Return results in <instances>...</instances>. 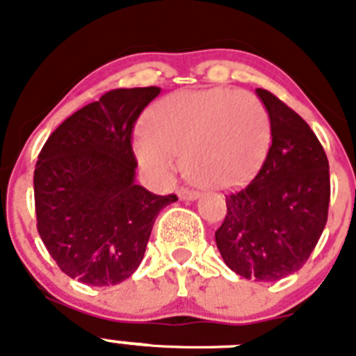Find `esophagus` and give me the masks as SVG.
<instances>
[{
  "label": "esophagus",
  "mask_w": 356,
  "mask_h": 356,
  "mask_svg": "<svg viewBox=\"0 0 356 356\" xmlns=\"http://www.w3.org/2000/svg\"><path fill=\"white\" fill-rule=\"evenodd\" d=\"M178 196H180L181 200H196V197L200 196V193H197V191H193V188L181 187L180 191H178Z\"/></svg>",
  "instance_id": "esophagus-1"
}]
</instances>
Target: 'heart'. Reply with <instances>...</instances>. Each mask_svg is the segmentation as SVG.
Instances as JSON below:
<instances>
[{"label": "heart", "instance_id": "b5f03b06", "mask_svg": "<svg viewBox=\"0 0 356 356\" xmlns=\"http://www.w3.org/2000/svg\"><path fill=\"white\" fill-rule=\"evenodd\" d=\"M137 159L159 178H169L184 156L197 184L228 188L259 171L271 144V115L248 90L212 87L169 94L143 119Z\"/></svg>", "mask_w": 356, "mask_h": 356}]
</instances>
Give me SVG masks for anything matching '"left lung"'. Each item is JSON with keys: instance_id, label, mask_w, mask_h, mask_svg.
Returning <instances> with one entry per match:
<instances>
[{"instance_id": "8db88e82", "label": "left lung", "mask_w": 356, "mask_h": 356, "mask_svg": "<svg viewBox=\"0 0 356 356\" xmlns=\"http://www.w3.org/2000/svg\"><path fill=\"white\" fill-rule=\"evenodd\" d=\"M257 94L271 115V146L253 180L226 194L216 242L238 276L276 282L307 264L325 229L330 165L300 114L269 90L257 89Z\"/></svg>"}]
</instances>
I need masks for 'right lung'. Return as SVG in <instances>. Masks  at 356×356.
<instances>
[{
	"label": "right lung",
	"mask_w": 356,
	"mask_h": 356,
	"mask_svg": "<svg viewBox=\"0 0 356 356\" xmlns=\"http://www.w3.org/2000/svg\"><path fill=\"white\" fill-rule=\"evenodd\" d=\"M160 87L114 89L65 119L33 172L37 232L60 271L92 287L118 285L143 262L163 207L135 184V122Z\"/></svg>",
	"instance_id": "1"
}]
</instances>
